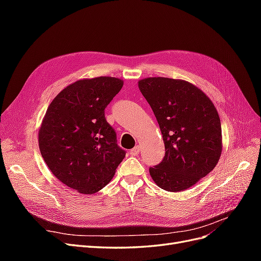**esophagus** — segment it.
<instances>
[{"instance_id": "1", "label": "esophagus", "mask_w": 261, "mask_h": 261, "mask_svg": "<svg viewBox=\"0 0 261 261\" xmlns=\"http://www.w3.org/2000/svg\"><path fill=\"white\" fill-rule=\"evenodd\" d=\"M139 151H140V147L139 146H136L135 148H133L132 150H130V154L132 155H137L138 153H139Z\"/></svg>"}]
</instances>
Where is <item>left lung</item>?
I'll use <instances>...</instances> for the list:
<instances>
[{
    "instance_id": "1",
    "label": "left lung",
    "mask_w": 261,
    "mask_h": 261,
    "mask_svg": "<svg viewBox=\"0 0 261 261\" xmlns=\"http://www.w3.org/2000/svg\"><path fill=\"white\" fill-rule=\"evenodd\" d=\"M151 107L165 147L163 160L149 168L154 183L168 192L192 187L215 169L222 152L216 107L193 84L165 77L138 82Z\"/></svg>"
}]
</instances>
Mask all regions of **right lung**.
I'll use <instances>...</instances> for the list:
<instances>
[{
	"instance_id": "right-lung-1",
	"label": "right lung",
	"mask_w": 261,
	"mask_h": 261,
	"mask_svg": "<svg viewBox=\"0 0 261 261\" xmlns=\"http://www.w3.org/2000/svg\"><path fill=\"white\" fill-rule=\"evenodd\" d=\"M123 81L101 76L77 81L53 99L39 129V148L53 175L76 192L103 188L125 158L105 115Z\"/></svg>"
}]
</instances>
